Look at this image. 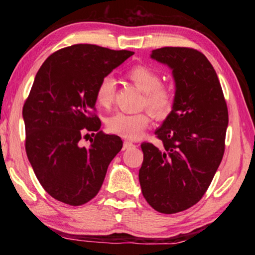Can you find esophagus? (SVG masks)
Instances as JSON below:
<instances>
[{"mask_svg": "<svg viewBox=\"0 0 255 255\" xmlns=\"http://www.w3.org/2000/svg\"><path fill=\"white\" fill-rule=\"evenodd\" d=\"M133 147H136V145L132 144L131 141H128V140L124 141V149H131Z\"/></svg>", "mask_w": 255, "mask_h": 255, "instance_id": "obj_1", "label": "esophagus"}]
</instances>
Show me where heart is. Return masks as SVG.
Wrapping results in <instances>:
<instances>
[{
	"label": "heart",
	"instance_id": "heart-1",
	"mask_svg": "<svg viewBox=\"0 0 255 255\" xmlns=\"http://www.w3.org/2000/svg\"><path fill=\"white\" fill-rule=\"evenodd\" d=\"M127 77L141 92L143 103L157 117H165L172 110L174 94L171 88L161 84V77L152 68L144 65L131 67ZM116 82L111 76H106L99 82L96 90V101L102 108H109L115 98ZM149 116L146 112L126 114L117 112L108 119V130L126 139H137L149 125Z\"/></svg>",
	"mask_w": 255,
	"mask_h": 255
}]
</instances>
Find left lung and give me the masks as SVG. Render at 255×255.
I'll list each match as a JSON object with an SVG mask.
<instances>
[{
	"instance_id": "1",
	"label": "left lung",
	"mask_w": 255,
	"mask_h": 255,
	"mask_svg": "<svg viewBox=\"0 0 255 255\" xmlns=\"http://www.w3.org/2000/svg\"><path fill=\"white\" fill-rule=\"evenodd\" d=\"M150 58L172 70V111L155 135L163 149L143 143L139 183L146 201L162 214H175L199 201L225 150L228 111L217 74L206 56L185 47L152 50Z\"/></svg>"
}]
</instances>
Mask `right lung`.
<instances>
[{
  "label": "right lung",
  "mask_w": 255,
  "mask_h": 255,
  "mask_svg": "<svg viewBox=\"0 0 255 255\" xmlns=\"http://www.w3.org/2000/svg\"><path fill=\"white\" fill-rule=\"evenodd\" d=\"M133 53L89 44L59 49L45 60L24 102L25 152L34 174L56 200L81 206L98 195L108 166L123 148L92 114L103 77ZM91 133L92 145L79 140Z\"/></svg>",
  "instance_id": "add662e5"
}]
</instances>
